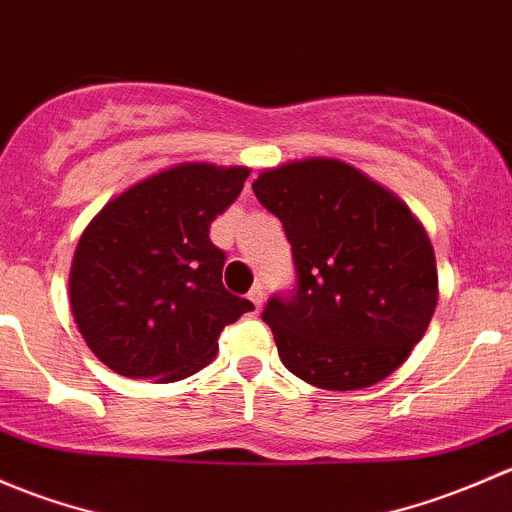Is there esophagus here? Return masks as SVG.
Instances as JSON below:
<instances>
[{
  "label": "esophagus",
  "instance_id": "34e87169",
  "mask_svg": "<svg viewBox=\"0 0 512 512\" xmlns=\"http://www.w3.org/2000/svg\"><path fill=\"white\" fill-rule=\"evenodd\" d=\"M263 298H266V293H263V286H261V283H256V286L249 291V300H251V303H254L256 310H261Z\"/></svg>",
  "mask_w": 512,
  "mask_h": 512
}]
</instances>
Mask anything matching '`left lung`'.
<instances>
[{
  "mask_svg": "<svg viewBox=\"0 0 512 512\" xmlns=\"http://www.w3.org/2000/svg\"><path fill=\"white\" fill-rule=\"evenodd\" d=\"M254 194L281 219L298 271L293 298L263 310L286 370L333 392L382 382L412 355L439 303L424 224L335 157L261 170Z\"/></svg>",
  "mask_w": 512,
  "mask_h": 512,
  "instance_id": "obj_1",
  "label": "left lung"
}]
</instances>
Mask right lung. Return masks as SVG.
<instances>
[{
	"label": "right lung",
	"mask_w": 512,
	"mask_h": 512,
	"mask_svg": "<svg viewBox=\"0 0 512 512\" xmlns=\"http://www.w3.org/2000/svg\"><path fill=\"white\" fill-rule=\"evenodd\" d=\"M249 175L239 165L179 162L115 194L83 229L68 298L105 367L177 382L207 367L221 330L254 310L224 288L226 256L209 239Z\"/></svg>",
	"instance_id": "add662e5"
}]
</instances>
